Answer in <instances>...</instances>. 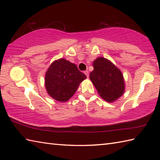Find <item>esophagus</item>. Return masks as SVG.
<instances>
[{"mask_svg": "<svg viewBox=\"0 0 160 160\" xmlns=\"http://www.w3.org/2000/svg\"><path fill=\"white\" fill-rule=\"evenodd\" d=\"M84 73L86 75L87 78H89V72H88V71H84Z\"/></svg>", "mask_w": 160, "mask_h": 160, "instance_id": "1", "label": "esophagus"}]
</instances>
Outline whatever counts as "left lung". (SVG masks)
Masks as SVG:
<instances>
[{
    "label": "left lung",
    "instance_id": "obj_1",
    "mask_svg": "<svg viewBox=\"0 0 160 160\" xmlns=\"http://www.w3.org/2000/svg\"><path fill=\"white\" fill-rule=\"evenodd\" d=\"M89 78L102 98L112 102L123 95L125 84L123 75L110 60L99 57L93 61Z\"/></svg>",
    "mask_w": 160,
    "mask_h": 160
}]
</instances>
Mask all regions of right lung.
Returning a JSON list of instances; mask_svg holds the SVG:
<instances>
[{"label": "right lung", "mask_w": 160, "mask_h": 160, "mask_svg": "<svg viewBox=\"0 0 160 160\" xmlns=\"http://www.w3.org/2000/svg\"><path fill=\"white\" fill-rule=\"evenodd\" d=\"M86 76L78 67L64 58L53 61L45 73L47 93L54 100L67 102L73 96Z\"/></svg>", "instance_id": "obj_1"}]
</instances>
